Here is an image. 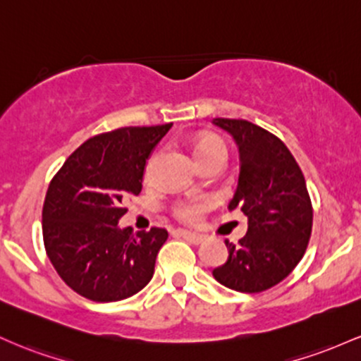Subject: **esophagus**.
Masks as SVG:
<instances>
[{"label": "esophagus", "instance_id": "1", "mask_svg": "<svg viewBox=\"0 0 361 361\" xmlns=\"http://www.w3.org/2000/svg\"><path fill=\"white\" fill-rule=\"evenodd\" d=\"M179 233L185 238V240L191 242V244H194V245H200V244H202V242H204V237H202V235H200V233L185 232V230H179Z\"/></svg>", "mask_w": 361, "mask_h": 361}]
</instances>
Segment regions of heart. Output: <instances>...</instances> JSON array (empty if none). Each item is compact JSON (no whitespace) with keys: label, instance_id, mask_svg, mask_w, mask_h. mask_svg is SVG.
<instances>
[{"label":"heart","instance_id":"b5f03b06","mask_svg":"<svg viewBox=\"0 0 361 361\" xmlns=\"http://www.w3.org/2000/svg\"><path fill=\"white\" fill-rule=\"evenodd\" d=\"M194 155H196L200 165L209 164V161L226 159V145L220 136L216 135H201L194 141ZM153 160H149L148 172L152 169ZM213 206L209 197H189V200H180L172 206V214L182 224H197L204 213Z\"/></svg>","mask_w":361,"mask_h":361}]
</instances>
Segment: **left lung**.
<instances>
[{
    "mask_svg": "<svg viewBox=\"0 0 361 361\" xmlns=\"http://www.w3.org/2000/svg\"><path fill=\"white\" fill-rule=\"evenodd\" d=\"M240 152V173L230 209L249 220L238 245L225 240L228 259L213 269L226 288L259 293L283 281L305 254L312 233V201L305 177L286 145L245 119H213Z\"/></svg>",
    "mask_w": 361,
    "mask_h": 361,
    "instance_id": "left-lung-1",
    "label": "left lung"
}]
</instances>
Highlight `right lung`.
Instances as JSON below:
<instances>
[{
	"mask_svg": "<svg viewBox=\"0 0 361 361\" xmlns=\"http://www.w3.org/2000/svg\"><path fill=\"white\" fill-rule=\"evenodd\" d=\"M172 123L92 136L68 157L47 188L42 237L47 257L73 291L116 302L148 285L169 233L121 230L124 202L141 192L145 165Z\"/></svg>",
	"mask_w": 361,
	"mask_h": 361,
	"instance_id": "add662e5",
	"label": "right lung"
}]
</instances>
